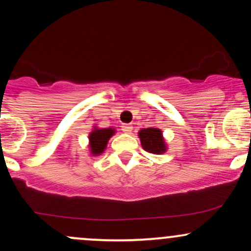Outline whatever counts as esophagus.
Returning <instances> with one entry per match:
<instances>
[{"label":"esophagus","instance_id":"obj_1","mask_svg":"<svg viewBox=\"0 0 251 251\" xmlns=\"http://www.w3.org/2000/svg\"><path fill=\"white\" fill-rule=\"evenodd\" d=\"M122 129L123 132H125V133H131L132 129H133V126H132L131 124H124L122 126Z\"/></svg>","mask_w":251,"mask_h":251}]
</instances>
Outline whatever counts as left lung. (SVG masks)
I'll return each instance as SVG.
<instances>
[{
  "label": "left lung",
  "mask_w": 251,
  "mask_h": 251,
  "mask_svg": "<svg viewBox=\"0 0 251 251\" xmlns=\"http://www.w3.org/2000/svg\"><path fill=\"white\" fill-rule=\"evenodd\" d=\"M143 149L153 154H163L168 150V144L163 137V131L157 127L142 128L138 132Z\"/></svg>",
  "instance_id": "left-lung-1"
}]
</instances>
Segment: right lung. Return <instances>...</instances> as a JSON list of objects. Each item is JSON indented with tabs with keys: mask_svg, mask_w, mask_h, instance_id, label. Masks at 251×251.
<instances>
[{
	"mask_svg": "<svg viewBox=\"0 0 251 251\" xmlns=\"http://www.w3.org/2000/svg\"><path fill=\"white\" fill-rule=\"evenodd\" d=\"M116 134V128H100L93 126V129L88 134V148L91 155H100L107 148L108 140Z\"/></svg>",
	"mask_w": 251,
	"mask_h": 251,
	"instance_id": "add662e5",
	"label": "right lung"
}]
</instances>
